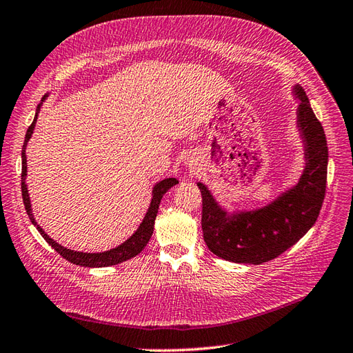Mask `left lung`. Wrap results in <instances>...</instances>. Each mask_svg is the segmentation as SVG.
Instances as JSON below:
<instances>
[{
  "label": "left lung",
  "instance_id": "8db88e82",
  "mask_svg": "<svg viewBox=\"0 0 353 353\" xmlns=\"http://www.w3.org/2000/svg\"><path fill=\"white\" fill-rule=\"evenodd\" d=\"M293 94L299 99L298 128L306 158L296 186L263 208L229 214L215 202L205 185L198 183L202 195L203 241L214 255L225 261L258 265L274 259L296 243L320 214L327 183L325 133L303 88L296 85Z\"/></svg>",
  "mask_w": 353,
  "mask_h": 353
}]
</instances>
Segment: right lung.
<instances>
[{"label":"right lung","mask_w":353,"mask_h":353,"mask_svg":"<svg viewBox=\"0 0 353 353\" xmlns=\"http://www.w3.org/2000/svg\"><path fill=\"white\" fill-rule=\"evenodd\" d=\"M48 95H43L42 101L47 98ZM42 105V102L38 105L37 110V114L35 119H33L32 124L29 126L26 136H25V143L23 148H21V196H23V203H25V208L26 212L29 215V219L32 221L33 225H37L38 232L42 234V237L47 241L48 245H51L52 249H55L57 252H59L64 259L69 261L72 264L76 265H81V267H89V268H94V267H110V265H116L123 263V261H128L133 256H136L138 254L142 252V249L146 246V243L150 242V239L152 236L154 232V223H155V217H157V212H158V207H160V202L164 196V193L170 189L173 188L174 185H177L179 181L173 177L170 179H164L161 180L160 183H157L154 186L152 190V199L150 203V208H148V212L145 214V219L142 220L141 225L138 227V230H136L126 242L119 245L114 249H110V251L105 252H98V254H88V252H77V251H72V249H67L61 245L57 243L55 241L45 233L41 227L37 224V220L33 219V214H32V207H30V199H29V192L26 188V174H28V165H26V145L30 139V136L33 133V129H35V124H37V119H38V111Z\"/></svg>","instance_id":"obj_1"}]
</instances>
